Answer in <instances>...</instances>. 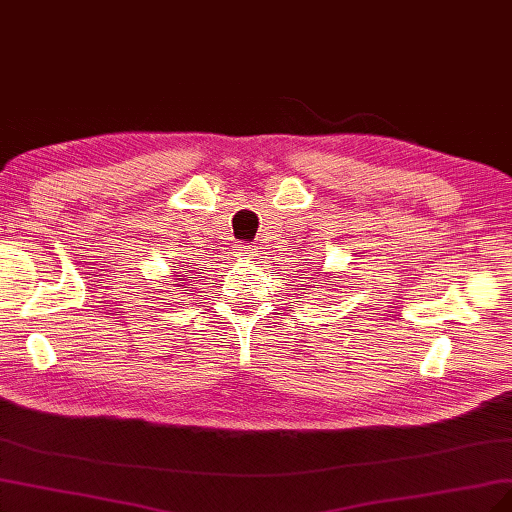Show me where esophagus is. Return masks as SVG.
<instances>
[{"label": "esophagus", "mask_w": 512, "mask_h": 512, "mask_svg": "<svg viewBox=\"0 0 512 512\" xmlns=\"http://www.w3.org/2000/svg\"><path fill=\"white\" fill-rule=\"evenodd\" d=\"M238 253H240L242 257H255V255H257V246L251 244V242H242V244L238 246Z\"/></svg>", "instance_id": "34e87169"}]
</instances>
